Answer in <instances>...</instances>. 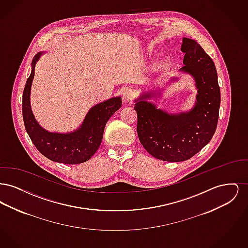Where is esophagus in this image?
Returning a JSON list of instances; mask_svg holds the SVG:
<instances>
[{
    "mask_svg": "<svg viewBox=\"0 0 248 248\" xmlns=\"http://www.w3.org/2000/svg\"><path fill=\"white\" fill-rule=\"evenodd\" d=\"M135 96V90L132 87H126L123 91V99L124 102H131Z\"/></svg>",
    "mask_w": 248,
    "mask_h": 248,
    "instance_id": "34e87169",
    "label": "esophagus"
}]
</instances>
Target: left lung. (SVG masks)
I'll return each mask as SVG.
<instances>
[{
  "mask_svg": "<svg viewBox=\"0 0 248 248\" xmlns=\"http://www.w3.org/2000/svg\"><path fill=\"white\" fill-rule=\"evenodd\" d=\"M181 51L185 56L180 71L191 75L198 89L194 107L187 112L169 114L147 101L156 93H144L135 100L140 141L154 158L166 162L186 161L209 143L217 129L220 106L212 59L189 38H183Z\"/></svg>",
  "mask_w": 248,
  "mask_h": 248,
  "instance_id": "left-lung-1",
  "label": "left lung"
}]
</instances>
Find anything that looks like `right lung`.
<instances>
[{
  "instance_id": "1",
  "label": "right lung",
  "mask_w": 248,
  "mask_h": 248,
  "mask_svg": "<svg viewBox=\"0 0 248 248\" xmlns=\"http://www.w3.org/2000/svg\"><path fill=\"white\" fill-rule=\"evenodd\" d=\"M43 54L38 53L32 59L31 72L24 88L22 113L25 128L37 150L49 160L68 165L82 164L88 161L99 148L107 122L122 107V98L111 97L92 107L81 126L71 133L49 132L43 128L32 113L30 98L36 62Z\"/></svg>"
}]
</instances>
